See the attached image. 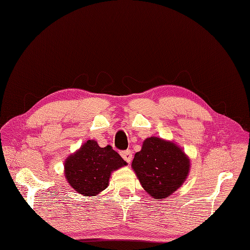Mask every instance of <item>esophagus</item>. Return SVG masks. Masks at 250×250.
<instances>
[{"instance_id": "obj_1", "label": "esophagus", "mask_w": 250, "mask_h": 250, "mask_svg": "<svg viewBox=\"0 0 250 250\" xmlns=\"http://www.w3.org/2000/svg\"><path fill=\"white\" fill-rule=\"evenodd\" d=\"M120 155H121V157L125 159L126 163H131L133 155H132V152L130 150H125V151L120 152Z\"/></svg>"}]
</instances>
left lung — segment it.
I'll return each mask as SVG.
<instances>
[{"instance_id": "8db88e82", "label": "left lung", "mask_w": 250, "mask_h": 250, "mask_svg": "<svg viewBox=\"0 0 250 250\" xmlns=\"http://www.w3.org/2000/svg\"><path fill=\"white\" fill-rule=\"evenodd\" d=\"M143 188L154 198H167L180 188L189 174L190 159L173 142L146 138L132 162Z\"/></svg>"}]
</instances>
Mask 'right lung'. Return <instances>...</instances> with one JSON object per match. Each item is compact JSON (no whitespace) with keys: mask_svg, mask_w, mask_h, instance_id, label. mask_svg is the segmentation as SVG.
Segmentation results:
<instances>
[{"mask_svg":"<svg viewBox=\"0 0 250 250\" xmlns=\"http://www.w3.org/2000/svg\"><path fill=\"white\" fill-rule=\"evenodd\" d=\"M126 163L111 146L101 148L95 140H87L64 163L66 181L78 193L95 196L108 186L111 173Z\"/></svg>","mask_w":250,"mask_h":250,"instance_id":"obj_1","label":"right lung"}]
</instances>
